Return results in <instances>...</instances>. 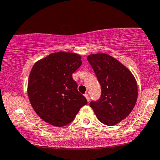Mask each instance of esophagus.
Here are the masks:
<instances>
[{
	"instance_id": "obj_1",
	"label": "esophagus",
	"mask_w": 160,
	"mask_h": 160,
	"mask_svg": "<svg viewBox=\"0 0 160 160\" xmlns=\"http://www.w3.org/2000/svg\"><path fill=\"white\" fill-rule=\"evenodd\" d=\"M84 97H85V98L87 99V101H88V102H89V101H90V97H89V95H88V93H85V94H84Z\"/></svg>"
}]
</instances>
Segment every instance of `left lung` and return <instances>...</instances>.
Returning <instances> with one entry per match:
<instances>
[{
	"label": "left lung",
	"instance_id": "obj_1",
	"mask_svg": "<svg viewBox=\"0 0 160 160\" xmlns=\"http://www.w3.org/2000/svg\"><path fill=\"white\" fill-rule=\"evenodd\" d=\"M101 88V97L90 106L103 124L114 126L131 113L137 98L138 87L132 73L123 63L105 53L88 56Z\"/></svg>",
	"mask_w": 160,
	"mask_h": 160
}]
</instances>
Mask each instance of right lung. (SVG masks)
<instances>
[{"label":"right lung","instance_id":"right-lung-1","mask_svg":"<svg viewBox=\"0 0 160 160\" xmlns=\"http://www.w3.org/2000/svg\"><path fill=\"white\" fill-rule=\"evenodd\" d=\"M81 59L76 53L58 52L39 60L32 67L28 98L39 117L51 125H68L88 103L72 79V73L82 65Z\"/></svg>","mask_w":160,"mask_h":160}]
</instances>
